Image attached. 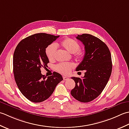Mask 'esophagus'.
Listing matches in <instances>:
<instances>
[{"label":"esophagus","instance_id":"obj_1","mask_svg":"<svg viewBox=\"0 0 129 129\" xmlns=\"http://www.w3.org/2000/svg\"><path fill=\"white\" fill-rule=\"evenodd\" d=\"M63 79L64 81H66V80H68V78L67 77H66V76H63Z\"/></svg>","mask_w":129,"mask_h":129}]
</instances>
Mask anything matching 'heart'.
<instances>
[{"instance_id":"b5f03b06","label":"heart","mask_w":129,"mask_h":129,"mask_svg":"<svg viewBox=\"0 0 129 129\" xmlns=\"http://www.w3.org/2000/svg\"><path fill=\"white\" fill-rule=\"evenodd\" d=\"M61 46L66 51L74 54L76 59H82L84 56L83 52L80 50V45L77 41L71 38H66L61 42ZM57 47L54 43L50 44L46 47V54L50 61L54 60L56 58ZM74 67L72 63L63 62L58 64L56 66V69L62 74H69L71 70Z\"/></svg>"}]
</instances>
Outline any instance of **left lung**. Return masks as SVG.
I'll return each instance as SVG.
<instances>
[{
	"mask_svg": "<svg viewBox=\"0 0 129 129\" xmlns=\"http://www.w3.org/2000/svg\"><path fill=\"white\" fill-rule=\"evenodd\" d=\"M76 38L84 44L85 53L76 70L85 72L82 78L71 77L76 86L71 94L78 101L88 102L98 98L108 82L112 72L111 55L106 44L96 37L82 34Z\"/></svg>",
	"mask_w": 129,
	"mask_h": 129,
	"instance_id": "obj_1",
	"label": "left lung"
}]
</instances>
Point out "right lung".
I'll return each mask as SVG.
<instances>
[{"label":"right lung","instance_id":"right-lung-1","mask_svg":"<svg viewBox=\"0 0 129 129\" xmlns=\"http://www.w3.org/2000/svg\"><path fill=\"white\" fill-rule=\"evenodd\" d=\"M59 36L37 33L23 39L18 43L13 54V73L18 88L33 102H41L48 99L56 86L63 80L59 73L42 75L41 68L46 67L49 59L46 48Z\"/></svg>","mask_w":129,"mask_h":129}]
</instances>
